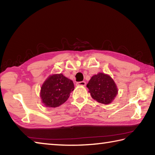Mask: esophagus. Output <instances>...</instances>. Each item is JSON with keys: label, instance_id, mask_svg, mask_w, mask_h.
Wrapping results in <instances>:
<instances>
[{"label": "esophagus", "instance_id": "esophagus-1", "mask_svg": "<svg viewBox=\"0 0 155 155\" xmlns=\"http://www.w3.org/2000/svg\"><path fill=\"white\" fill-rule=\"evenodd\" d=\"M85 85H86L85 81H80V82L77 83V85H78V86H85Z\"/></svg>", "mask_w": 155, "mask_h": 155}]
</instances>
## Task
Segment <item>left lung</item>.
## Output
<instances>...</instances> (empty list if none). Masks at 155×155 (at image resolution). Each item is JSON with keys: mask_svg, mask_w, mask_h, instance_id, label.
<instances>
[{"mask_svg": "<svg viewBox=\"0 0 155 155\" xmlns=\"http://www.w3.org/2000/svg\"><path fill=\"white\" fill-rule=\"evenodd\" d=\"M87 87L94 100L104 104L111 103L117 94L114 80L104 73L93 76L87 83Z\"/></svg>", "mask_w": 155, "mask_h": 155, "instance_id": "obj_1", "label": "left lung"}]
</instances>
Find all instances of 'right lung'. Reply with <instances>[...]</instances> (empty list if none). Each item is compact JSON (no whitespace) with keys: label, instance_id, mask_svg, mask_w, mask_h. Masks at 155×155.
<instances>
[{"label":"right lung","instance_id":"right-lung-1","mask_svg":"<svg viewBox=\"0 0 155 155\" xmlns=\"http://www.w3.org/2000/svg\"><path fill=\"white\" fill-rule=\"evenodd\" d=\"M74 89L72 81L62 74L52 75L41 86V101L47 107H57L67 101Z\"/></svg>","mask_w":155,"mask_h":155}]
</instances>
